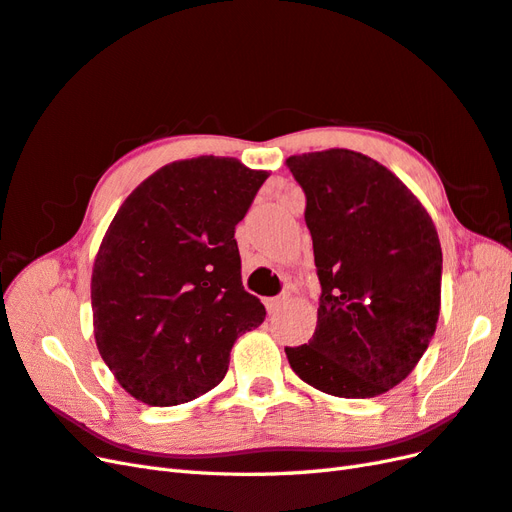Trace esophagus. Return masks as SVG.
<instances>
[{"label": "esophagus", "instance_id": "esophagus-1", "mask_svg": "<svg viewBox=\"0 0 512 512\" xmlns=\"http://www.w3.org/2000/svg\"><path fill=\"white\" fill-rule=\"evenodd\" d=\"M287 294H283V296H277V298H268L266 300V307H268V313H277L285 303H287Z\"/></svg>", "mask_w": 512, "mask_h": 512}]
</instances>
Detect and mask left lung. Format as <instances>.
Masks as SVG:
<instances>
[{"mask_svg": "<svg viewBox=\"0 0 512 512\" xmlns=\"http://www.w3.org/2000/svg\"><path fill=\"white\" fill-rule=\"evenodd\" d=\"M307 196L322 285L309 344L292 370L337 398H374L426 352L441 309V244L426 207L372 157L329 149L285 160Z\"/></svg>", "mask_w": 512, "mask_h": 512, "instance_id": "left-lung-1", "label": "left lung"}]
</instances>
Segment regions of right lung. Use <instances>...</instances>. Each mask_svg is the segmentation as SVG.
Masks as SVG:
<instances>
[{"instance_id": "obj_1", "label": "right lung", "mask_w": 512, "mask_h": 512, "mask_svg": "<svg viewBox=\"0 0 512 512\" xmlns=\"http://www.w3.org/2000/svg\"><path fill=\"white\" fill-rule=\"evenodd\" d=\"M268 170L201 155L155 170L112 218L95 257V342L119 385L151 406L190 402L229 370L266 309L242 285L235 225Z\"/></svg>"}]
</instances>
